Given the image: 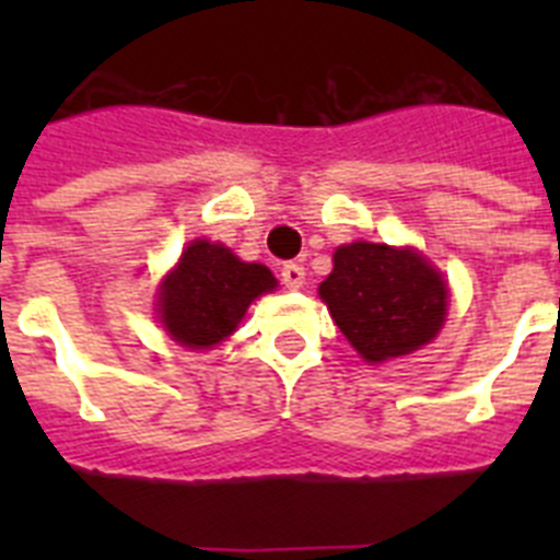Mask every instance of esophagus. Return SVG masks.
Listing matches in <instances>:
<instances>
[{
  "label": "esophagus",
  "instance_id": "34e87169",
  "mask_svg": "<svg viewBox=\"0 0 560 560\" xmlns=\"http://www.w3.org/2000/svg\"><path fill=\"white\" fill-rule=\"evenodd\" d=\"M280 280H283L285 289H303L305 269L300 264H283V269H280Z\"/></svg>",
  "mask_w": 560,
  "mask_h": 560
}]
</instances>
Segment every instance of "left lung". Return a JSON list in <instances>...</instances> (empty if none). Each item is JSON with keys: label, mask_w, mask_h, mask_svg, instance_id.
I'll return each mask as SVG.
<instances>
[{"label": "left lung", "mask_w": 560, "mask_h": 560, "mask_svg": "<svg viewBox=\"0 0 560 560\" xmlns=\"http://www.w3.org/2000/svg\"><path fill=\"white\" fill-rule=\"evenodd\" d=\"M319 296L364 361H389L423 348L448 311L446 283L427 257L368 241L336 249Z\"/></svg>", "instance_id": "left-lung-1"}]
</instances>
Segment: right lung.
Masks as SVG:
<instances>
[{
  "mask_svg": "<svg viewBox=\"0 0 560 560\" xmlns=\"http://www.w3.org/2000/svg\"><path fill=\"white\" fill-rule=\"evenodd\" d=\"M277 280L260 264L237 260L226 246L192 241L160 289L167 334L187 348H210L237 328L255 296Z\"/></svg>",
  "mask_w": 560,
  "mask_h": 560,
  "instance_id": "add662e5",
  "label": "right lung"
}]
</instances>
